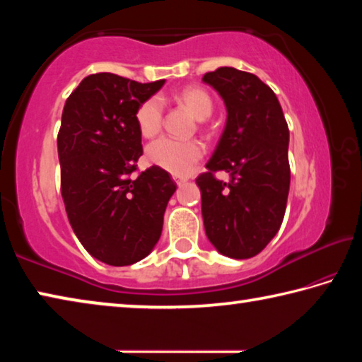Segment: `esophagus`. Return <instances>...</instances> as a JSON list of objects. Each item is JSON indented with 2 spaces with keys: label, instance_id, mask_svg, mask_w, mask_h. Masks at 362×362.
Listing matches in <instances>:
<instances>
[{
  "label": "esophagus",
  "instance_id": "esophagus-1",
  "mask_svg": "<svg viewBox=\"0 0 362 362\" xmlns=\"http://www.w3.org/2000/svg\"><path fill=\"white\" fill-rule=\"evenodd\" d=\"M173 179H174V182H175V183H177V185H179V187L182 185V183H185V182H187V179H185V177H179V175H174V177H173Z\"/></svg>",
  "mask_w": 362,
  "mask_h": 362
}]
</instances>
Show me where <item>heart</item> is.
<instances>
[{
    "mask_svg": "<svg viewBox=\"0 0 362 362\" xmlns=\"http://www.w3.org/2000/svg\"><path fill=\"white\" fill-rule=\"evenodd\" d=\"M183 107L194 115V118L203 121L212 113V99L203 88L189 86L179 94ZM164 118V105L159 97H151L139 107L136 121L139 131L144 137L150 139L161 131ZM204 155V145L199 140H180L174 137H161L153 142L146 156L150 163L174 175H187L192 173L194 164Z\"/></svg>",
    "mask_w": 362,
    "mask_h": 362,
    "instance_id": "b5f03b06",
    "label": "heart"
}]
</instances>
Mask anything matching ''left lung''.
<instances>
[{
  "mask_svg": "<svg viewBox=\"0 0 362 362\" xmlns=\"http://www.w3.org/2000/svg\"><path fill=\"white\" fill-rule=\"evenodd\" d=\"M203 81L217 90L226 122L201 189L207 240L230 259H250L265 249L283 223L291 185L289 127L276 94L252 73L220 66ZM225 170L228 182L213 173Z\"/></svg>",
  "mask_w": 362,
  "mask_h": 362,
  "instance_id": "left-lung-1",
  "label": "left lung"
}]
</instances>
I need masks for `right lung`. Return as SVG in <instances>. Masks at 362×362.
I'll list each match as a JSON object with an SVG mask.
<instances>
[{
	"label": "right lung",
	"mask_w": 362,
	"mask_h": 362,
	"mask_svg": "<svg viewBox=\"0 0 362 362\" xmlns=\"http://www.w3.org/2000/svg\"><path fill=\"white\" fill-rule=\"evenodd\" d=\"M164 83L95 73L65 102L57 137L65 211L83 247L107 265H132L155 249L177 188L158 166L129 177L144 153L136 113Z\"/></svg>",
	"instance_id": "add662e5"
}]
</instances>
